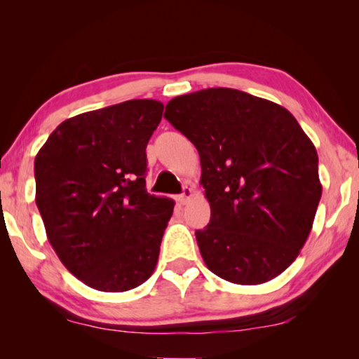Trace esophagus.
<instances>
[{"mask_svg": "<svg viewBox=\"0 0 359 359\" xmlns=\"http://www.w3.org/2000/svg\"><path fill=\"white\" fill-rule=\"evenodd\" d=\"M193 194H194V191H193V188H190V187H184V193L180 194V196L177 198V201H179V204H187L188 201H190V199L193 198Z\"/></svg>", "mask_w": 359, "mask_h": 359, "instance_id": "esophagus-1", "label": "esophagus"}]
</instances>
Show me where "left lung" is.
<instances>
[{"label":"left lung","mask_w":359,"mask_h":359,"mask_svg":"<svg viewBox=\"0 0 359 359\" xmlns=\"http://www.w3.org/2000/svg\"><path fill=\"white\" fill-rule=\"evenodd\" d=\"M165 118L198 149L210 222L196 231L215 276L259 285L280 276L311 234L318 155L287 109L234 88L175 96Z\"/></svg>","instance_id":"left-lung-1"}]
</instances>
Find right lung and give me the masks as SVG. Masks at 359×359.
<instances>
[{
	"label": "right lung",
	"mask_w": 359,
	"mask_h": 359,
	"mask_svg": "<svg viewBox=\"0 0 359 359\" xmlns=\"http://www.w3.org/2000/svg\"><path fill=\"white\" fill-rule=\"evenodd\" d=\"M163 102L131 100L57 126L34 160L36 205L72 276L121 293L154 274L174 201L145 190L147 147Z\"/></svg>",
	"instance_id": "add662e5"
}]
</instances>
